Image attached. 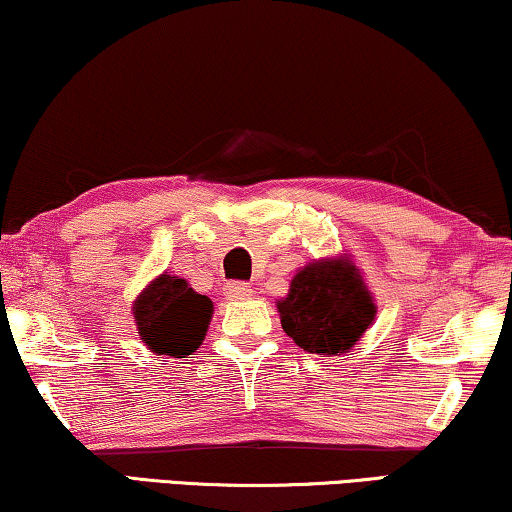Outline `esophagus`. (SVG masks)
<instances>
[{"instance_id":"esophagus-1","label":"esophagus","mask_w":512,"mask_h":512,"mask_svg":"<svg viewBox=\"0 0 512 512\" xmlns=\"http://www.w3.org/2000/svg\"><path fill=\"white\" fill-rule=\"evenodd\" d=\"M253 294V289H250L246 282H227L225 285V296L227 299H246V296Z\"/></svg>"}]
</instances>
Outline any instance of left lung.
<instances>
[{"instance_id": "1", "label": "left lung", "mask_w": 512, "mask_h": 512, "mask_svg": "<svg viewBox=\"0 0 512 512\" xmlns=\"http://www.w3.org/2000/svg\"><path fill=\"white\" fill-rule=\"evenodd\" d=\"M278 312L282 329L305 352L340 356L356 345L377 308L354 264L326 259L296 273Z\"/></svg>"}]
</instances>
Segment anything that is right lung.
Segmentation results:
<instances>
[{"label": "right lung", "mask_w": 512, "mask_h": 512, "mask_svg": "<svg viewBox=\"0 0 512 512\" xmlns=\"http://www.w3.org/2000/svg\"><path fill=\"white\" fill-rule=\"evenodd\" d=\"M133 310L137 331L151 352L186 358L207 335L213 303L183 278L163 273L137 296Z\"/></svg>", "instance_id": "1"}]
</instances>
